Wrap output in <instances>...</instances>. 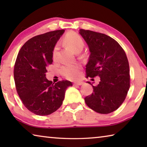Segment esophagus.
<instances>
[{
    "mask_svg": "<svg viewBox=\"0 0 147 147\" xmlns=\"http://www.w3.org/2000/svg\"><path fill=\"white\" fill-rule=\"evenodd\" d=\"M83 84L82 82H74V86H81Z\"/></svg>",
    "mask_w": 147,
    "mask_h": 147,
    "instance_id": "esophagus-1",
    "label": "esophagus"
}]
</instances>
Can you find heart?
<instances>
[{
	"instance_id": "1",
	"label": "heart",
	"mask_w": 147,
	"mask_h": 147,
	"mask_svg": "<svg viewBox=\"0 0 147 147\" xmlns=\"http://www.w3.org/2000/svg\"><path fill=\"white\" fill-rule=\"evenodd\" d=\"M64 42L67 45L70 47L74 52L81 51L84 47V41L82 37L75 32H71L65 35ZM58 47L55 46L53 51V57L56 58ZM81 66L78 63L66 64L60 68V73L66 78L69 80H75L80 75Z\"/></svg>"
}]
</instances>
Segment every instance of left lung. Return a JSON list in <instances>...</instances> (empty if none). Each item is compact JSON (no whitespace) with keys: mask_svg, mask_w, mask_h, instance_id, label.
Listing matches in <instances>:
<instances>
[{"mask_svg":"<svg viewBox=\"0 0 147 147\" xmlns=\"http://www.w3.org/2000/svg\"><path fill=\"white\" fill-rule=\"evenodd\" d=\"M79 33L91 53L86 75L100 78L97 86H92L93 93L84 100L96 112H113L123 104L130 88V69L125 52L117 41L106 34L84 29Z\"/></svg>","mask_w":147,"mask_h":147,"instance_id":"left-lung-1","label":"left lung"}]
</instances>
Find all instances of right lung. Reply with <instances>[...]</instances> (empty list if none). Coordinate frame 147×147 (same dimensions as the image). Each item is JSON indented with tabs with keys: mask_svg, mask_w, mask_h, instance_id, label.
Here are the masks:
<instances>
[{
	"mask_svg": "<svg viewBox=\"0 0 147 147\" xmlns=\"http://www.w3.org/2000/svg\"><path fill=\"white\" fill-rule=\"evenodd\" d=\"M58 30L34 36L21 47L14 65L16 90L24 106L38 115H48L63 103L70 81L54 84L47 80V67L53 63L54 46L64 33Z\"/></svg>",
	"mask_w": 147,
	"mask_h": 147,
	"instance_id": "right-lung-1",
	"label": "right lung"
}]
</instances>
